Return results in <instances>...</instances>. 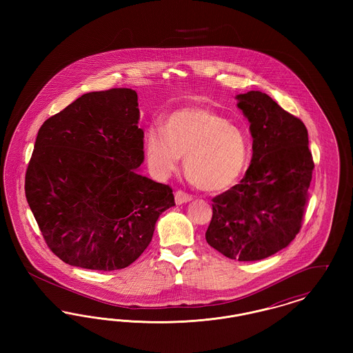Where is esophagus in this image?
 Returning a JSON list of instances; mask_svg holds the SVG:
<instances>
[{
    "mask_svg": "<svg viewBox=\"0 0 353 353\" xmlns=\"http://www.w3.org/2000/svg\"><path fill=\"white\" fill-rule=\"evenodd\" d=\"M174 201H176L177 205H183V203H186V202L192 201V196L186 194L183 190H177L176 194H174Z\"/></svg>",
    "mask_w": 353,
    "mask_h": 353,
    "instance_id": "34e87169",
    "label": "esophagus"
}]
</instances>
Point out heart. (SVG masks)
<instances>
[{
  "mask_svg": "<svg viewBox=\"0 0 353 353\" xmlns=\"http://www.w3.org/2000/svg\"><path fill=\"white\" fill-rule=\"evenodd\" d=\"M144 144L154 177L168 179L185 156L188 179L210 193L234 186L250 161L248 132L203 107H188L170 114L163 127L147 131Z\"/></svg>",
  "mask_w": 353,
  "mask_h": 353,
  "instance_id": "b5f03b06",
  "label": "heart"
}]
</instances>
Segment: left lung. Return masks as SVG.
Here are the masks:
<instances>
[{"label": "left lung", "mask_w": 353, "mask_h": 353, "mask_svg": "<svg viewBox=\"0 0 353 353\" xmlns=\"http://www.w3.org/2000/svg\"><path fill=\"white\" fill-rule=\"evenodd\" d=\"M235 99L250 123L252 163L239 184L213 199L205 238L230 259L261 261L299 233L314 161L301 119L261 91Z\"/></svg>", "instance_id": "8db88e82"}]
</instances>
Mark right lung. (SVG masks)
I'll return each mask as SVG.
<instances>
[{
  "label": "right lung",
  "mask_w": 353,
  "mask_h": 353,
  "mask_svg": "<svg viewBox=\"0 0 353 353\" xmlns=\"http://www.w3.org/2000/svg\"><path fill=\"white\" fill-rule=\"evenodd\" d=\"M137 94H84L39 128L25 193L42 235L75 268L112 271L150 245L156 221L174 197L141 176L144 132Z\"/></svg>",
  "instance_id": "1"
}]
</instances>
